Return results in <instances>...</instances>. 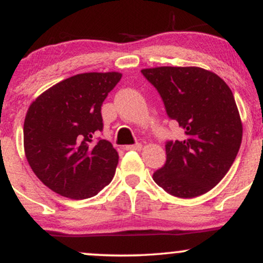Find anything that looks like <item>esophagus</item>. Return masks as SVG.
<instances>
[{"mask_svg":"<svg viewBox=\"0 0 263 263\" xmlns=\"http://www.w3.org/2000/svg\"><path fill=\"white\" fill-rule=\"evenodd\" d=\"M142 148L141 143H135V144H129V146H126L125 149L126 151H140Z\"/></svg>","mask_w":263,"mask_h":263,"instance_id":"1","label":"esophagus"}]
</instances>
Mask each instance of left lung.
I'll return each instance as SVG.
<instances>
[{
  "mask_svg": "<svg viewBox=\"0 0 263 263\" xmlns=\"http://www.w3.org/2000/svg\"><path fill=\"white\" fill-rule=\"evenodd\" d=\"M171 120L183 128L180 141L165 142L167 161L153 179L171 195L195 198L218 184L236 158L242 123L230 87L197 66L143 69Z\"/></svg>",
  "mask_w": 263,
  "mask_h": 263,
  "instance_id": "1",
  "label": "left lung"
}]
</instances>
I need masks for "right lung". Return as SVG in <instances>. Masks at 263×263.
<instances>
[{"label":"right lung","instance_id":"add662e5","mask_svg":"<svg viewBox=\"0 0 263 263\" xmlns=\"http://www.w3.org/2000/svg\"><path fill=\"white\" fill-rule=\"evenodd\" d=\"M122 74L84 73L39 95L27 111V161L44 185L70 199L98 194L112 180L119 155L102 131L101 106Z\"/></svg>","mask_w":263,"mask_h":263}]
</instances>
